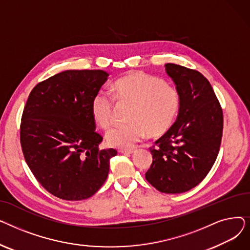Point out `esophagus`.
<instances>
[{
	"label": "esophagus",
	"mask_w": 250,
	"mask_h": 250,
	"mask_svg": "<svg viewBox=\"0 0 250 250\" xmlns=\"http://www.w3.org/2000/svg\"><path fill=\"white\" fill-rule=\"evenodd\" d=\"M120 152L122 154H133L136 152V150L135 149H121Z\"/></svg>",
	"instance_id": "1"
}]
</instances>
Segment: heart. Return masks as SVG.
<instances>
[{"mask_svg": "<svg viewBox=\"0 0 250 250\" xmlns=\"http://www.w3.org/2000/svg\"><path fill=\"white\" fill-rule=\"evenodd\" d=\"M109 93L99 92L91 102L95 123L106 129L112 125L114 101L130 106L125 125L108 130L106 140L112 147L127 149L145 138H158L173 125L180 108L176 88L162 79L142 72H129L111 84Z\"/></svg>", "mask_w": 250, "mask_h": 250, "instance_id": "obj_1", "label": "heart"}]
</instances>
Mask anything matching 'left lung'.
<instances>
[{
  "label": "left lung",
  "instance_id": "1",
  "mask_svg": "<svg viewBox=\"0 0 250 250\" xmlns=\"http://www.w3.org/2000/svg\"><path fill=\"white\" fill-rule=\"evenodd\" d=\"M180 96L177 120L150 148L153 162L146 179L161 192H186L213 167L221 146L223 111L215 92L200 72L166 63Z\"/></svg>",
  "mask_w": 250,
  "mask_h": 250
}]
</instances>
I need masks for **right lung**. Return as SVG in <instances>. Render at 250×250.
<instances>
[{"instance_id":"1","label":"right lung","mask_w":250,"mask_h":250,"mask_svg":"<svg viewBox=\"0 0 250 250\" xmlns=\"http://www.w3.org/2000/svg\"><path fill=\"white\" fill-rule=\"evenodd\" d=\"M109 75L68 70L38 83L23 110L20 142L37 181L65 201L93 195L106 180L114 149L100 150L91 102Z\"/></svg>"}]
</instances>
